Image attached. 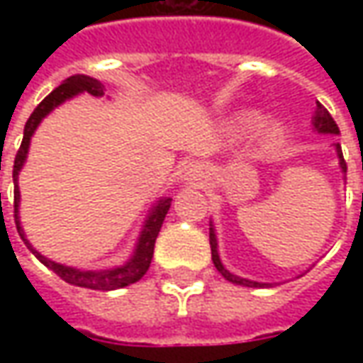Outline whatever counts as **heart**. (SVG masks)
Wrapping results in <instances>:
<instances>
[{
	"label": "heart",
	"instance_id": "heart-1",
	"mask_svg": "<svg viewBox=\"0 0 363 363\" xmlns=\"http://www.w3.org/2000/svg\"><path fill=\"white\" fill-rule=\"evenodd\" d=\"M257 123L258 113H252V111L238 115L236 121H234L236 129L242 133L252 129ZM255 141H257V145L260 149H274V147H279L285 141V127L279 121H264V123L258 125L257 131H255Z\"/></svg>",
	"mask_w": 363,
	"mask_h": 363
}]
</instances>
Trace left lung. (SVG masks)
<instances>
[{
  "instance_id": "left-lung-1",
  "label": "left lung",
  "mask_w": 363,
  "mask_h": 363,
  "mask_svg": "<svg viewBox=\"0 0 363 363\" xmlns=\"http://www.w3.org/2000/svg\"><path fill=\"white\" fill-rule=\"evenodd\" d=\"M313 129L317 133H321V135H340V127L335 125V121L333 117L328 113V108L323 105L315 106V113H313ZM335 153H337V160H340V169H342L343 177H345V172H347V165H345V161H343V153H342V147L340 143L335 145ZM210 248H212V262H214V267L218 269V272L226 279V281H230L234 285H240V286H252V289H269V286L277 285V283H258V281H250V279H242V277H238V274H234L230 272L224 264H222V260H220V252H218V238H216V228H214V222H210ZM303 277V274H299Z\"/></svg>"
}]
</instances>
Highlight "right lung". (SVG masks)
<instances>
[{
    "mask_svg": "<svg viewBox=\"0 0 363 363\" xmlns=\"http://www.w3.org/2000/svg\"><path fill=\"white\" fill-rule=\"evenodd\" d=\"M82 92H89L92 96H103L105 94V86L96 78L86 77V74H74V77L66 78L58 89H54V91L50 92L48 96L35 106L34 113L30 115V119H28L26 127H23V139H21L20 151H18L16 161H13V184H16V189H13V218H16V228L20 232L21 240L32 250V255L44 267H48L50 271L56 272L62 281L70 283V285L92 289V291H115V289H123V286L137 283L149 271V264H151V258H153V248H155V240H157V234L161 230V224L165 220V214H167V210L172 206V198H160L157 202L149 208V214L145 216V222H143L141 232L137 236L133 255L123 264L111 267V269H96V271L91 269V271H86V269L66 267V264L50 260L44 255H40L34 246L30 244L20 222V186H18V177H20L23 163L28 160V151H30V143H32L35 129L40 127V123L44 121V117H48L56 106H60L62 103L74 99L77 94H82Z\"/></svg>",
    "mask_w": 363,
    "mask_h": 363,
    "instance_id": "right-lung-1",
    "label": "right lung"
}]
</instances>
